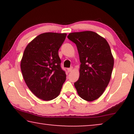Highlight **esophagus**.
I'll list each match as a JSON object with an SVG mask.
<instances>
[{"mask_svg":"<svg viewBox=\"0 0 134 134\" xmlns=\"http://www.w3.org/2000/svg\"><path fill=\"white\" fill-rule=\"evenodd\" d=\"M72 70H73V68L72 67H71V68H69L68 69V71L69 72H71V71H72Z\"/></svg>","mask_w":134,"mask_h":134,"instance_id":"esophagus-1","label":"esophagus"}]
</instances>
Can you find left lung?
I'll return each mask as SVG.
<instances>
[{"instance_id": "obj_1", "label": "left lung", "mask_w": 134, "mask_h": 134, "mask_svg": "<svg viewBox=\"0 0 134 134\" xmlns=\"http://www.w3.org/2000/svg\"><path fill=\"white\" fill-rule=\"evenodd\" d=\"M68 38L76 44L79 55L80 76L74 86L80 98L97 99L109 85L114 58L105 38L92 31L70 33Z\"/></svg>"}]
</instances>
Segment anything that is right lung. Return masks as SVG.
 I'll list each match as a JSON object with an SVG mask.
<instances>
[{"mask_svg":"<svg viewBox=\"0 0 134 134\" xmlns=\"http://www.w3.org/2000/svg\"><path fill=\"white\" fill-rule=\"evenodd\" d=\"M66 36V34H41L27 44L24 52L21 61L23 78L30 90L42 100L56 98L66 80L58 56Z\"/></svg>","mask_w":134,"mask_h":134,"instance_id":"1","label":"right lung"}]
</instances>
